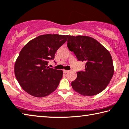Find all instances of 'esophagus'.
Wrapping results in <instances>:
<instances>
[{
	"label": "esophagus",
	"mask_w": 129,
	"mask_h": 129,
	"mask_svg": "<svg viewBox=\"0 0 129 129\" xmlns=\"http://www.w3.org/2000/svg\"><path fill=\"white\" fill-rule=\"evenodd\" d=\"M63 72H64V73H68L69 72V71H67V70H65V69H64L63 70Z\"/></svg>",
	"instance_id": "1"
}]
</instances>
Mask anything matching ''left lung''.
Instances as JSON below:
<instances>
[{
    "label": "left lung",
    "mask_w": 129,
    "mask_h": 129,
    "mask_svg": "<svg viewBox=\"0 0 129 129\" xmlns=\"http://www.w3.org/2000/svg\"><path fill=\"white\" fill-rule=\"evenodd\" d=\"M67 46L79 61H85V71L77 73L71 83L73 89L84 96H93L103 91L114 75L110 52L95 39L88 36H67Z\"/></svg>",
    "instance_id": "obj_1"
}]
</instances>
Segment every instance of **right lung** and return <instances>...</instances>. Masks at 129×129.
Instances as JSON below:
<instances>
[{
  "instance_id": "right-lung-1",
  "label": "right lung",
  "mask_w": 129,
  "mask_h": 129,
  "mask_svg": "<svg viewBox=\"0 0 129 129\" xmlns=\"http://www.w3.org/2000/svg\"><path fill=\"white\" fill-rule=\"evenodd\" d=\"M67 41V36L45 34L26 44L14 66L17 81L23 90L34 97L42 98L57 89L62 77V70L49 68L57 50Z\"/></svg>"
}]
</instances>
